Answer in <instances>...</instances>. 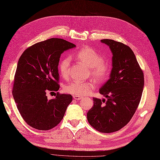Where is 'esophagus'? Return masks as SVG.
<instances>
[{
	"label": "esophagus",
	"mask_w": 160,
	"mask_h": 160,
	"mask_svg": "<svg viewBox=\"0 0 160 160\" xmlns=\"http://www.w3.org/2000/svg\"><path fill=\"white\" fill-rule=\"evenodd\" d=\"M72 98H73V99H75V100H80L81 99H83V97L77 96V95H73V97H72Z\"/></svg>",
	"instance_id": "34e87169"
}]
</instances>
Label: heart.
I'll list each match as a JSON object with an SVG mask.
<instances>
[{
	"label": "heart",
	"mask_w": 160,
	"mask_h": 160,
	"mask_svg": "<svg viewBox=\"0 0 160 160\" xmlns=\"http://www.w3.org/2000/svg\"><path fill=\"white\" fill-rule=\"evenodd\" d=\"M76 58L89 68V75L99 82L103 81L108 77L111 71V65L108 61L103 60V57L93 48L85 46L76 52ZM70 60L69 58L62 59L59 64L61 76L67 79L69 76ZM96 87L94 81L85 82L73 81L65 86L64 91L67 93L77 96L89 94Z\"/></svg>",
	"instance_id": "heart-1"
}]
</instances>
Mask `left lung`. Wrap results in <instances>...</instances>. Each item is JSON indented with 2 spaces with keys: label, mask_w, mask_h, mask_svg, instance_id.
<instances>
[{
  "label": "left lung",
  "mask_w": 160,
  "mask_h": 160,
  "mask_svg": "<svg viewBox=\"0 0 160 160\" xmlns=\"http://www.w3.org/2000/svg\"><path fill=\"white\" fill-rule=\"evenodd\" d=\"M101 41L113 54L110 78L99 89L108 100L93 98L87 116L94 129L109 133L121 129L132 118L141 100L144 76L129 47L112 39Z\"/></svg>",
  "instance_id": "8db88e82"
}]
</instances>
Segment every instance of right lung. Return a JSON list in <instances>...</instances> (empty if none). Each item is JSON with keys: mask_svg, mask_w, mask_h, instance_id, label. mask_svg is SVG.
<instances>
[{"mask_svg": "<svg viewBox=\"0 0 160 160\" xmlns=\"http://www.w3.org/2000/svg\"><path fill=\"white\" fill-rule=\"evenodd\" d=\"M76 47L62 38L37 42L24 51L14 78L12 95L25 122L38 130H49L60 123L72 98L57 92L48 99V92L59 89L58 65L65 51Z\"/></svg>", "mask_w": 160, "mask_h": 160, "instance_id": "right-lung-1", "label": "right lung"}]
</instances>
